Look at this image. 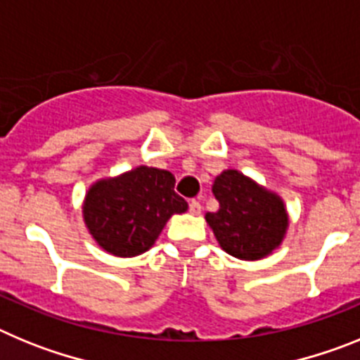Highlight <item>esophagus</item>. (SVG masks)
Returning <instances> with one entry per match:
<instances>
[{
    "instance_id": "34e87169",
    "label": "esophagus",
    "mask_w": 360,
    "mask_h": 360,
    "mask_svg": "<svg viewBox=\"0 0 360 360\" xmlns=\"http://www.w3.org/2000/svg\"><path fill=\"white\" fill-rule=\"evenodd\" d=\"M189 211H191V214H200V212H202V203L196 202V200H191Z\"/></svg>"
}]
</instances>
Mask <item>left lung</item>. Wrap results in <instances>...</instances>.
Instances as JSON below:
<instances>
[{"instance_id":"left-lung-1","label":"left lung","mask_w":360,"mask_h":360,"mask_svg":"<svg viewBox=\"0 0 360 360\" xmlns=\"http://www.w3.org/2000/svg\"><path fill=\"white\" fill-rule=\"evenodd\" d=\"M212 193L219 209L207 212L205 219L225 252L243 262H257L279 249L290 218L278 193L236 169L221 171Z\"/></svg>"}]
</instances>
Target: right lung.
<instances>
[{
	"mask_svg": "<svg viewBox=\"0 0 360 360\" xmlns=\"http://www.w3.org/2000/svg\"><path fill=\"white\" fill-rule=\"evenodd\" d=\"M187 211L173 173L149 165L98 178L86 191L82 219L95 243L117 257H135L155 245L173 214Z\"/></svg>",
	"mask_w": 360,
	"mask_h": 360,
	"instance_id": "add662e5",
	"label": "right lung"
}]
</instances>
